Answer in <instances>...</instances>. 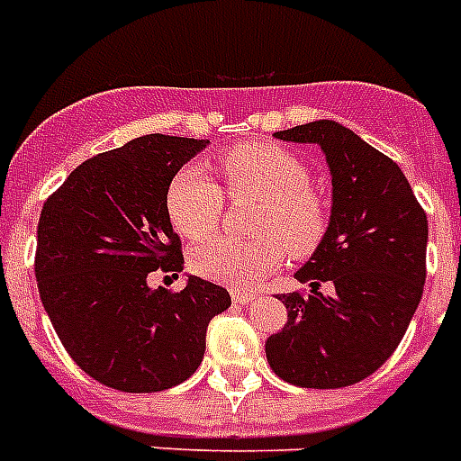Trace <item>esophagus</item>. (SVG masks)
Instances as JSON below:
<instances>
[{
	"mask_svg": "<svg viewBox=\"0 0 461 461\" xmlns=\"http://www.w3.org/2000/svg\"><path fill=\"white\" fill-rule=\"evenodd\" d=\"M253 298H256V294H250V291H231V301L237 303V305H249Z\"/></svg>",
	"mask_w": 461,
	"mask_h": 461,
	"instance_id": "1",
	"label": "esophagus"
}]
</instances>
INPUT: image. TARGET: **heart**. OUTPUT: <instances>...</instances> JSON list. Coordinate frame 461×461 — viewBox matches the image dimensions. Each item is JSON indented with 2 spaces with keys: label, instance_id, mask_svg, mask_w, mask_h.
<instances>
[{
  "label": "heart",
  "instance_id": "obj_1",
  "mask_svg": "<svg viewBox=\"0 0 461 461\" xmlns=\"http://www.w3.org/2000/svg\"><path fill=\"white\" fill-rule=\"evenodd\" d=\"M224 189L234 203H260L253 230L258 239H211L192 250L196 275L231 289L263 282L291 256H310L327 234L324 198L310 186V167L301 156L275 144H241L218 160ZM167 218L186 239H203L218 230L224 194L203 170L182 167L166 194Z\"/></svg>",
  "mask_w": 461,
  "mask_h": 461
}]
</instances>
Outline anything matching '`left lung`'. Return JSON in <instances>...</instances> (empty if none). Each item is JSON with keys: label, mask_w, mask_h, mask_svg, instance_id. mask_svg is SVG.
Listing matches in <instances>:
<instances>
[{"label": "left lung", "mask_w": 461, "mask_h": 461, "mask_svg": "<svg viewBox=\"0 0 461 461\" xmlns=\"http://www.w3.org/2000/svg\"><path fill=\"white\" fill-rule=\"evenodd\" d=\"M317 144L331 172L327 234L295 272L310 294H282L286 327L265 353L279 379L301 388H343L393 355L424 294L429 222L412 186L388 156L336 121L275 132ZM329 281L327 296L319 284Z\"/></svg>", "instance_id": "8db88e82"}]
</instances>
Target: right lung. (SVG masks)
<instances>
[{"mask_svg":"<svg viewBox=\"0 0 461 461\" xmlns=\"http://www.w3.org/2000/svg\"><path fill=\"white\" fill-rule=\"evenodd\" d=\"M211 144L146 134L75 167L37 224L40 298L63 348L115 391L156 393L198 369L205 329L231 305L227 289L189 275L177 294L149 275L185 267L167 218L170 179Z\"/></svg>","mask_w":461,"mask_h":461,"instance_id":"obj_1","label":"right lung"}]
</instances>
